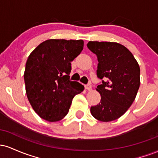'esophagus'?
<instances>
[{"label": "esophagus", "mask_w": 158, "mask_h": 158, "mask_svg": "<svg viewBox=\"0 0 158 158\" xmlns=\"http://www.w3.org/2000/svg\"><path fill=\"white\" fill-rule=\"evenodd\" d=\"M85 88H86L87 90H90L92 89V85L90 83H88V84H87L86 85H85Z\"/></svg>", "instance_id": "1"}]
</instances>
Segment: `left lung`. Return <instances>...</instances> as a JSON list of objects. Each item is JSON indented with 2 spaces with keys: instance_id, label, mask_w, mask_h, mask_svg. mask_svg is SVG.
I'll return each instance as SVG.
<instances>
[{
  "instance_id": "obj_1",
  "label": "left lung",
  "mask_w": 158,
  "mask_h": 158,
  "mask_svg": "<svg viewBox=\"0 0 158 158\" xmlns=\"http://www.w3.org/2000/svg\"><path fill=\"white\" fill-rule=\"evenodd\" d=\"M87 47L97 57V90L99 104L90 107L92 116L102 122L118 119L130 108L139 88L140 69L132 53L116 42L89 41Z\"/></svg>"
}]
</instances>
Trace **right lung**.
I'll return each instance as SVG.
<instances>
[{
  "label": "right lung",
  "instance_id": "1",
  "mask_svg": "<svg viewBox=\"0 0 158 158\" xmlns=\"http://www.w3.org/2000/svg\"><path fill=\"white\" fill-rule=\"evenodd\" d=\"M82 40L49 39L29 56L24 71L28 100L41 118L57 122L67 115L73 97L84 86L70 79L71 61L80 54Z\"/></svg>",
  "mask_w": 158,
  "mask_h": 158
}]
</instances>
